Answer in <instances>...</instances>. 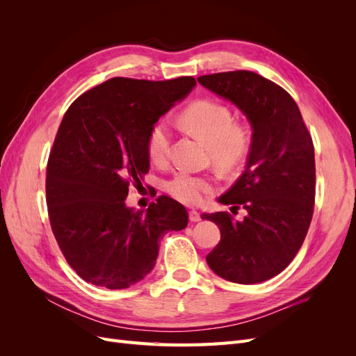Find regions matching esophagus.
Listing matches in <instances>:
<instances>
[{
    "instance_id": "obj_1",
    "label": "esophagus",
    "mask_w": 356,
    "mask_h": 356,
    "mask_svg": "<svg viewBox=\"0 0 356 356\" xmlns=\"http://www.w3.org/2000/svg\"><path fill=\"white\" fill-rule=\"evenodd\" d=\"M188 218H190V221H191V222H197V221H200V212H197L196 209H191V211L188 212Z\"/></svg>"
}]
</instances>
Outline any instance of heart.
<instances>
[{
  "mask_svg": "<svg viewBox=\"0 0 356 356\" xmlns=\"http://www.w3.org/2000/svg\"><path fill=\"white\" fill-rule=\"evenodd\" d=\"M179 126L209 144L211 157L222 168H234L246 159L251 148V132L246 124L233 120L232 110L213 99H199L187 105L179 114ZM172 134L166 120H157L147 135V153L154 165H166L170 157ZM215 190V178L190 172L178 174L166 182L172 197L199 204Z\"/></svg>",
  "mask_w": 356,
  "mask_h": 356,
  "instance_id": "heart-1",
  "label": "heart"
}]
</instances>
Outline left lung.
Masks as SVG:
<instances>
[{"label":"left lung","instance_id":"1","mask_svg":"<svg viewBox=\"0 0 356 356\" xmlns=\"http://www.w3.org/2000/svg\"><path fill=\"white\" fill-rule=\"evenodd\" d=\"M197 81L232 101L252 126L243 174L218 200L242 207L203 213L221 239L207 263L225 281L258 284L281 273L305 242L315 207V149L296 101L285 89L252 71L202 75Z\"/></svg>","mask_w":356,"mask_h":356}]
</instances>
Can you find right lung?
<instances>
[{"label": "right lung", "mask_w": 356, "mask_h": 356, "mask_svg": "<svg viewBox=\"0 0 356 356\" xmlns=\"http://www.w3.org/2000/svg\"><path fill=\"white\" fill-rule=\"evenodd\" d=\"M195 84L193 77H115L84 92L63 115L47 161V211L63 257L86 282L108 289L139 282L153 270L159 241L187 227V209L168 196L147 211L124 200L149 169V127Z\"/></svg>", "instance_id": "obj_1"}]
</instances>
